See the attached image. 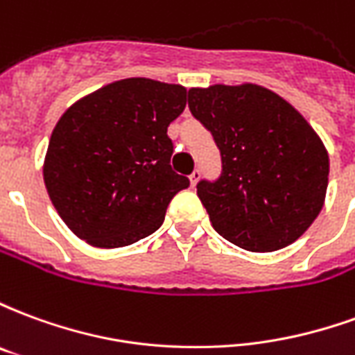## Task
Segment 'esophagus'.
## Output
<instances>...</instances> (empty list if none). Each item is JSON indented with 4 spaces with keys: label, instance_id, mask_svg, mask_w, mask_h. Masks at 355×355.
<instances>
[{
    "label": "esophagus",
    "instance_id": "obj_1",
    "mask_svg": "<svg viewBox=\"0 0 355 355\" xmlns=\"http://www.w3.org/2000/svg\"><path fill=\"white\" fill-rule=\"evenodd\" d=\"M200 175H201V171H200V169H196V171H193V173H192V175L188 177V180H190V186H192V188H193V186H196V184H198V180H200Z\"/></svg>",
    "mask_w": 355,
    "mask_h": 355
}]
</instances>
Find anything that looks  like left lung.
I'll list each match as a JSON object with an SVG mask.
<instances>
[{
    "label": "left lung",
    "instance_id": "1",
    "mask_svg": "<svg viewBox=\"0 0 355 355\" xmlns=\"http://www.w3.org/2000/svg\"><path fill=\"white\" fill-rule=\"evenodd\" d=\"M188 106L223 155L220 178L198 184L213 228L253 253L297 241L320 215L329 184L327 148L312 125L254 83L192 87Z\"/></svg>",
    "mask_w": 355,
    "mask_h": 355
}]
</instances>
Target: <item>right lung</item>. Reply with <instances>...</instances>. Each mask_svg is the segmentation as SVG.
Segmentation results:
<instances>
[{"label":"right lung","instance_id":"right-lung-1","mask_svg":"<svg viewBox=\"0 0 355 355\" xmlns=\"http://www.w3.org/2000/svg\"><path fill=\"white\" fill-rule=\"evenodd\" d=\"M184 106L182 85L127 78L85 94L60 116L43 180L78 238L116 249L162 226L169 201L190 184L171 169L167 137Z\"/></svg>","mask_w":355,"mask_h":355}]
</instances>
